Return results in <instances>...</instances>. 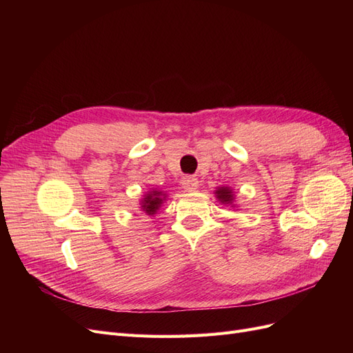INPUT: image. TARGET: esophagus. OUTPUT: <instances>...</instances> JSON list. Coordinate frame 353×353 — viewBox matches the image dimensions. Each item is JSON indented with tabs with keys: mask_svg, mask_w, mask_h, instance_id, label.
Wrapping results in <instances>:
<instances>
[{
	"mask_svg": "<svg viewBox=\"0 0 353 353\" xmlns=\"http://www.w3.org/2000/svg\"><path fill=\"white\" fill-rule=\"evenodd\" d=\"M181 185L185 191H194L199 188V181L196 176H191V175H185L181 181Z\"/></svg>",
	"mask_w": 353,
	"mask_h": 353,
	"instance_id": "obj_1",
	"label": "esophagus"
}]
</instances>
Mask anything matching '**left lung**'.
I'll use <instances>...</instances> for the list:
<instances>
[{"label": "left lung", "mask_w": 353, "mask_h": 353, "mask_svg": "<svg viewBox=\"0 0 353 353\" xmlns=\"http://www.w3.org/2000/svg\"><path fill=\"white\" fill-rule=\"evenodd\" d=\"M215 194H216V199H218L221 203H223V205H232V201H234V193H232V190H231L230 187H219V188L215 191Z\"/></svg>", "instance_id": "left-lung-1"}]
</instances>
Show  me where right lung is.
<instances>
[{
	"label": "right lung",
	"instance_id": "add662e5",
	"mask_svg": "<svg viewBox=\"0 0 353 353\" xmlns=\"http://www.w3.org/2000/svg\"><path fill=\"white\" fill-rule=\"evenodd\" d=\"M166 194H163L162 191L153 190L148 191V193L144 196L141 200V210L145 212L147 215H154V213L159 210V208L162 206V203L166 200Z\"/></svg>",
	"mask_w": 353,
	"mask_h": 353
}]
</instances>
